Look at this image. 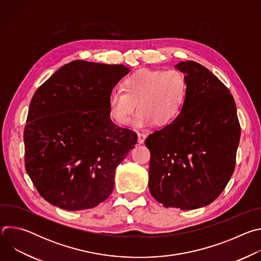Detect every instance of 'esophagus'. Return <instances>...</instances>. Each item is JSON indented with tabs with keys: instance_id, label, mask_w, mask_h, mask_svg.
<instances>
[{
	"instance_id": "34e87169",
	"label": "esophagus",
	"mask_w": 261,
	"mask_h": 261,
	"mask_svg": "<svg viewBox=\"0 0 261 261\" xmlns=\"http://www.w3.org/2000/svg\"><path fill=\"white\" fill-rule=\"evenodd\" d=\"M137 136H138V142L139 143H143L145 138H146V134L145 133H141V132H137Z\"/></svg>"
}]
</instances>
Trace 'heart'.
Here are the masks:
<instances>
[{
    "instance_id": "1",
    "label": "heart",
    "mask_w": 261,
    "mask_h": 261,
    "mask_svg": "<svg viewBox=\"0 0 261 261\" xmlns=\"http://www.w3.org/2000/svg\"><path fill=\"white\" fill-rule=\"evenodd\" d=\"M122 90L108 96L109 118L125 126L137 106L133 120L136 127L172 123L181 113L188 91L185 75L176 69L137 70L123 80Z\"/></svg>"
}]
</instances>
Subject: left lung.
I'll use <instances>...</instances> for the list:
<instances>
[{
	"mask_svg": "<svg viewBox=\"0 0 261 261\" xmlns=\"http://www.w3.org/2000/svg\"><path fill=\"white\" fill-rule=\"evenodd\" d=\"M185 73L187 99L179 116L145 139L148 189L165 207L194 210L225 189L241 137L236 102L227 87L202 65H175Z\"/></svg>",
	"mask_w": 261,
	"mask_h": 261,
	"instance_id": "obj_1",
	"label": "left lung"
}]
</instances>
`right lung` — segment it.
<instances>
[{
	"instance_id": "1",
	"label": "right lung",
	"mask_w": 261,
	"mask_h": 261,
	"mask_svg": "<svg viewBox=\"0 0 261 261\" xmlns=\"http://www.w3.org/2000/svg\"><path fill=\"white\" fill-rule=\"evenodd\" d=\"M128 72L77 60L35 92L23 132L25 170L53 205L92 208L113 192L116 169L137 143L134 131L108 115V96Z\"/></svg>"
}]
</instances>
